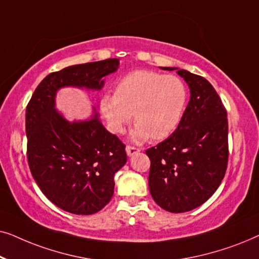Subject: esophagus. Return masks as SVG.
Returning a JSON list of instances; mask_svg holds the SVG:
<instances>
[{
	"instance_id": "obj_1",
	"label": "esophagus",
	"mask_w": 259,
	"mask_h": 259,
	"mask_svg": "<svg viewBox=\"0 0 259 259\" xmlns=\"http://www.w3.org/2000/svg\"><path fill=\"white\" fill-rule=\"evenodd\" d=\"M140 150L138 147H134V146H127L126 147V153L128 157H132V155H134L136 153H138Z\"/></svg>"
}]
</instances>
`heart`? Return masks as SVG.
<instances>
[{"mask_svg": "<svg viewBox=\"0 0 259 259\" xmlns=\"http://www.w3.org/2000/svg\"><path fill=\"white\" fill-rule=\"evenodd\" d=\"M187 102L185 83L176 75L134 70L115 84L114 94L102 97L101 112L113 132L121 133L134 115L133 139L160 140L178 127Z\"/></svg>", "mask_w": 259, "mask_h": 259, "instance_id": "b5f03b06", "label": "heart"}]
</instances>
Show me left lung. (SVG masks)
Here are the masks:
<instances>
[{
    "label": "left lung",
    "instance_id": "1",
    "mask_svg": "<svg viewBox=\"0 0 259 259\" xmlns=\"http://www.w3.org/2000/svg\"><path fill=\"white\" fill-rule=\"evenodd\" d=\"M177 73L190 87L189 105L175 132L146 154L152 198L164 210L182 213L204 204L221 185L228 167L229 125L213 86L185 69Z\"/></svg>",
    "mask_w": 259,
    "mask_h": 259
}]
</instances>
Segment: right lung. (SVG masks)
<instances>
[{
    "mask_svg": "<svg viewBox=\"0 0 259 259\" xmlns=\"http://www.w3.org/2000/svg\"><path fill=\"white\" fill-rule=\"evenodd\" d=\"M118 59L74 65L51 73L36 87L26 109L27 158L42 193L74 214L97 213L114 192V175L126 164L125 144L109 133L94 113L69 122L55 109L62 87L101 90ZM95 111V108H94Z\"/></svg>",
    "mask_w": 259,
    "mask_h": 259,
    "instance_id": "right-lung-1",
    "label": "right lung"
}]
</instances>
